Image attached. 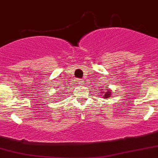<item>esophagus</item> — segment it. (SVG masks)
Listing matches in <instances>:
<instances>
[{"instance_id": "obj_1", "label": "esophagus", "mask_w": 158, "mask_h": 158, "mask_svg": "<svg viewBox=\"0 0 158 158\" xmlns=\"http://www.w3.org/2000/svg\"><path fill=\"white\" fill-rule=\"evenodd\" d=\"M82 82H83V81H81V80H78L77 84H82Z\"/></svg>"}]
</instances>
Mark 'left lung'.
<instances>
[{
	"mask_svg": "<svg viewBox=\"0 0 158 158\" xmlns=\"http://www.w3.org/2000/svg\"><path fill=\"white\" fill-rule=\"evenodd\" d=\"M102 93H103V95H102L103 97H102V98H105V99H108L111 95V92L109 89H108V90H106L105 89V92H102Z\"/></svg>",
	"mask_w": 158,
	"mask_h": 158,
	"instance_id": "8db88e82",
	"label": "left lung"
}]
</instances>
